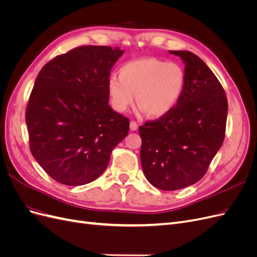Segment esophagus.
<instances>
[{"label": "esophagus", "mask_w": 257, "mask_h": 257, "mask_svg": "<svg viewBox=\"0 0 257 257\" xmlns=\"http://www.w3.org/2000/svg\"><path fill=\"white\" fill-rule=\"evenodd\" d=\"M130 128L131 131H136L138 128V124L136 121H131L130 123Z\"/></svg>", "instance_id": "1"}]
</instances>
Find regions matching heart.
Here are the masks:
<instances>
[{"label":"heart","instance_id":"obj_1","mask_svg":"<svg viewBox=\"0 0 257 257\" xmlns=\"http://www.w3.org/2000/svg\"><path fill=\"white\" fill-rule=\"evenodd\" d=\"M186 82L182 65L157 58H141L124 63L119 77L110 76L108 93L114 110L125 112L136 102L139 112L161 118L174 110Z\"/></svg>","mask_w":257,"mask_h":257}]
</instances>
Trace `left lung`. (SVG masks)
I'll use <instances>...</instances> for the list:
<instances>
[{
  "label": "left lung",
  "mask_w": 257,
  "mask_h": 257,
  "mask_svg": "<svg viewBox=\"0 0 257 257\" xmlns=\"http://www.w3.org/2000/svg\"><path fill=\"white\" fill-rule=\"evenodd\" d=\"M185 65L183 94L173 111L139 126L141 162L153 186L176 191L199 181L220 150L228 104L215 75L196 54L169 50Z\"/></svg>",
  "instance_id": "1"
}]
</instances>
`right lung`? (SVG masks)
Returning a JSON list of instances; mask_svg holds the SVG:
<instances>
[{"label":"right lung","mask_w":257,"mask_h":257,"mask_svg":"<svg viewBox=\"0 0 257 257\" xmlns=\"http://www.w3.org/2000/svg\"><path fill=\"white\" fill-rule=\"evenodd\" d=\"M123 52L81 46L48 62L37 76L26 111L30 149L62 184L94 181L128 134L130 120L108 104L110 69Z\"/></svg>","instance_id":"add662e5"}]
</instances>
